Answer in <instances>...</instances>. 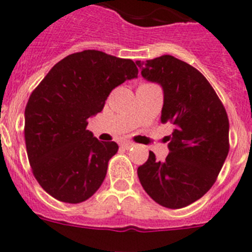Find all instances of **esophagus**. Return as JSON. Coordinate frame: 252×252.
I'll list each match as a JSON object with an SVG mask.
<instances>
[{
	"mask_svg": "<svg viewBox=\"0 0 252 252\" xmlns=\"http://www.w3.org/2000/svg\"><path fill=\"white\" fill-rule=\"evenodd\" d=\"M133 145H135V144H133V142H131V141H124L121 144V146L124 149H130V148H132Z\"/></svg>",
	"mask_w": 252,
	"mask_h": 252,
	"instance_id": "esophagus-1",
	"label": "esophagus"
}]
</instances>
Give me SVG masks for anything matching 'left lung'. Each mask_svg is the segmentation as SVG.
Instances as JSON below:
<instances>
[{"instance_id": "left-lung-1", "label": "left lung", "mask_w": 252, "mask_h": 252, "mask_svg": "<svg viewBox=\"0 0 252 252\" xmlns=\"http://www.w3.org/2000/svg\"><path fill=\"white\" fill-rule=\"evenodd\" d=\"M146 81L161 86V122L174 125L169 155L157 161L149 153L137 168L140 183L160 206L178 209L208 192L230 150L228 117L206 77L171 55L136 62Z\"/></svg>"}]
</instances>
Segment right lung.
I'll return each instance as SVG.
<instances>
[{"label":"right lung","mask_w":252,"mask_h":252,"mask_svg":"<svg viewBox=\"0 0 252 252\" xmlns=\"http://www.w3.org/2000/svg\"><path fill=\"white\" fill-rule=\"evenodd\" d=\"M131 59L103 51L74 53L50 69L25 108V142L34 177L55 199L81 203L92 197L117 153L115 141H99L87 130L111 91L137 78Z\"/></svg>","instance_id":"right-lung-1"}]
</instances>
